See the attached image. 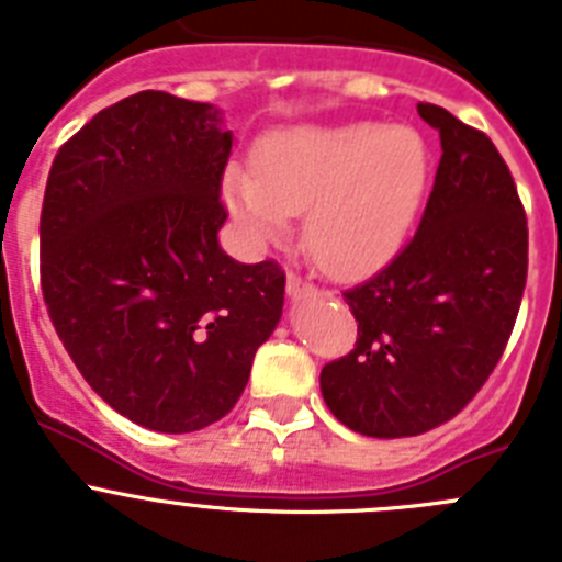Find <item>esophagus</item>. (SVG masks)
<instances>
[{"label": "esophagus", "mask_w": 562, "mask_h": 562, "mask_svg": "<svg viewBox=\"0 0 562 562\" xmlns=\"http://www.w3.org/2000/svg\"><path fill=\"white\" fill-rule=\"evenodd\" d=\"M286 292H290L292 297H306V295H315V284H310V281H304L301 276H295V272H290V278H286Z\"/></svg>", "instance_id": "obj_1"}]
</instances>
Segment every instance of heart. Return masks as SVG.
<instances>
[{"instance_id":"heart-1","label":"heart","mask_w":562,"mask_h":562,"mask_svg":"<svg viewBox=\"0 0 562 562\" xmlns=\"http://www.w3.org/2000/svg\"><path fill=\"white\" fill-rule=\"evenodd\" d=\"M425 177L428 151L408 126H292L258 143L252 171L225 173V196L256 238L281 236L306 211V250L331 276L355 278L400 250Z\"/></svg>"}]
</instances>
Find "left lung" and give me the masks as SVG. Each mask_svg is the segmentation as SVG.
I'll use <instances>...</instances> for the list:
<instances>
[{"mask_svg":"<svg viewBox=\"0 0 562 562\" xmlns=\"http://www.w3.org/2000/svg\"><path fill=\"white\" fill-rule=\"evenodd\" d=\"M441 137L434 191L411 241L342 292L355 349L326 362L331 414L362 436L402 439L453 419L504 355L529 267V227L495 143L448 109L419 103Z\"/></svg>","mask_w":562,"mask_h":562,"instance_id":"obj_1","label":"left lung"}]
</instances>
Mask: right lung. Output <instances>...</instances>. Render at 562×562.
<instances>
[{"label":"right lung","instance_id":"1","mask_svg":"<svg viewBox=\"0 0 562 562\" xmlns=\"http://www.w3.org/2000/svg\"><path fill=\"white\" fill-rule=\"evenodd\" d=\"M231 146L207 103L146 89L72 134L44 188L49 321L89 389L160 434L231 414L284 306L281 265L216 238Z\"/></svg>","mask_w":562,"mask_h":562}]
</instances>
